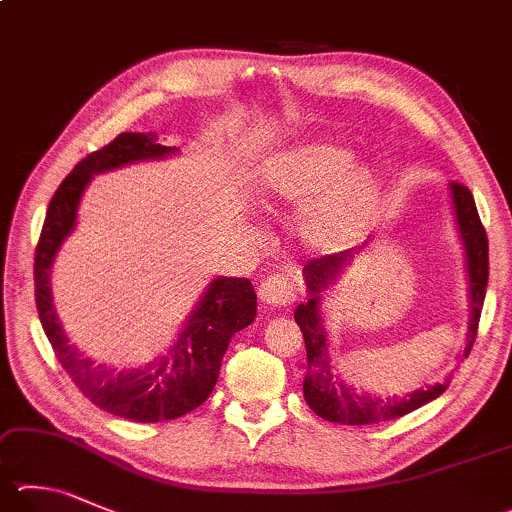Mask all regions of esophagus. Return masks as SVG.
Instances as JSON below:
<instances>
[{"mask_svg":"<svg viewBox=\"0 0 512 512\" xmlns=\"http://www.w3.org/2000/svg\"><path fill=\"white\" fill-rule=\"evenodd\" d=\"M295 297V286L288 280L286 275H271L259 284V300L266 306H275V309H282L288 306Z\"/></svg>","mask_w":512,"mask_h":512,"instance_id":"obj_1","label":"esophagus"}]
</instances>
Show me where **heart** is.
Returning a JSON list of instances; mask_svg holds the SVG:
<instances>
[{"instance_id": "obj_1", "label": "heart", "mask_w": 512, "mask_h": 512, "mask_svg": "<svg viewBox=\"0 0 512 512\" xmlns=\"http://www.w3.org/2000/svg\"><path fill=\"white\" fill-rule=\"evenodd\" d=\"M259 185L268 199L297 210V235L315 253L356 244L376 217L383 183L351 147L333 141L300 143L262 163Z\"/></svg>"}]
</instances>
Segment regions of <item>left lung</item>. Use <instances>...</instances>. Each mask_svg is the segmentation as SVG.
<instances>
[{
	"instance_id": "1",
	"label": "left lung",
	"mask_w": 512,
	"mask_h": 512,
	"mask_svg": "<svg viewBox=\"0 0 512 512\" xmlns=\"http://www.w3.org/2000/svg\"><path fill=\"white\" fill-rule=\"evenodd\" d=\"M448 192L452 201L454 224H457L463 255H466L470 320L463 356H468L472 345H475L479 315L488 286V237L486 230L481 226L475 199H472V192L466 185L450 183ZM365 246L313 259V262L306 264L302 268V275L309 300L302 302L295 309V322L302 331L306 347V376L302 383L304 401L309 403L311 410L322 416L324 421L340 425H371L392 421V418H401L418 410V407H423L425 403L434 401L436 396H441L452 380L450 371L441 383L418 387L414 392H407L403 396H378L347 383V380L338 374L336 367L331 365L329 336L327 329H324L320 311L322 297L329 288H333V284H336L342 275H345L353 259H356V255Z\"/></svg>"
}]
</instances>
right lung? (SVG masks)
Returning a JSON list of instances; mask_svg holds the SVG:
<instances>
[{
    "instance_id": "obj_1",
    "label": "right lung",
    "mask_w": 512,
    "mask_h": 512,
    "mask_svg": "<svg viewBox=\"0 0 512 512\" xmlns=\"http://www.w3.org/2000/svg\"><path fill=\"white\" fill-rule=\"evenodd\" d=\"M176 154V147L163 145L152 132H123L102 150L85 156L53 194L35 250L37 313L60 365L100 410L138 423L172 421L206 403L217 385L230 338L257 315L253 284L246 277H215L163 356L145 367L118 369L87 358L71 345L53 306L51 273L64 239L76 230L82 194L96 174Z\"/></svg>"
}]
</instances>
